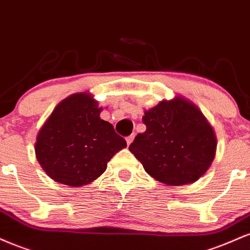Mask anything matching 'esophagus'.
<instances>
[{"label": "esophagus", "mask_w": 250, "mask_h": 250, "mask_svg": "<svg viewBox=\"0 0 250 250\" xmlns=\"http://www.w3.org/2000/svg\"><path fill=\"white\" fill-rule=\"evenodd\" d=\"M133 139H134V134H131V136L126 137V143H127V145H130V144L133 142Z\"/></svg>", "instance_id": "1"}]
</instances>
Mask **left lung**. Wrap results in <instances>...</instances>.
<instances>
[{"label":"left lung","mask_w":250,"mask_h":250,"mask_svg":"<svg viewBox=\"0 0 250 250\" xmlns=\"http://www.w3.org/2000/svg\"><path fill=\"white\" fill-rule=\"evenodd\" d=\"M144 133L128 149L160 183L181 186L204 175L214 159L216 138L201 111L184 98L163 101L146 111Z\"/></svg>","instance_id":"left-lung-1"}]
</instances>
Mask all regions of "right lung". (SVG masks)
Returning <instances> with one entry per match:
<instances>
[{
    "label": "right lung",
    "instance_id": "add662e5",
    "mask_svg": "<svg viewBox=\"0 0 250 250\" xmlns=\"http://www.w3.org/2000/svg\"><path fill=\"white\" fill-rule=\"evenodd\" d=\"M101 111L86 93H75L56 106L35 145L38 163L50 178L72 187L87 185L126 147L112 124L101 119Z\"/></svg>",
    "mask_w": 250,
    "mask_h": 250
}]
</instances>
